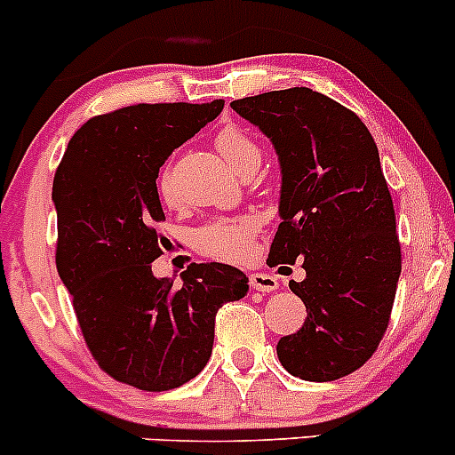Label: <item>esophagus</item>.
Listing matches in <instances>:
<instances>
[{"mask_svg": "<svg viewBox=\"0 0 455 455\" xmlns=\"http://www.w3.org/2000/svg\"><path fill=\"white\" fill-rule=\"evenodd\" d=\"M249 283H251V287L256 291H267V294L278 290V280H275V275L265 274V271H253V274L249 275Z\"/></svg>", "mask_w": 455, "mask_h": 455, "instance_id": "obj_1", "label": "esophagus"}]
</instances>
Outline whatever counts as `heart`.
<instances>
[{"label": "heart", "mask_w": 455, "mask_h": 455, "mask_svg": "<svg viewBox=\"0 0 455 455\" xmlns=\"http://www.w3.org/2000/svg\"><path fill=\"white\" fill-rule=\"evenodd\" d=\"M215 148L222 159L235 170L237 175L247 172L249 168H258L260 164V146L249 137L247 132L231 125L224 127L215 137ZM159 195L164 199L172 197V184H170L168 168L161 170L159 175ZM258 233V220L253 215L242 218H218L206 222L204 227L195 228L193 247L199 253L215 260L240 262L251 251V242Z\"/></svg>", "instance_id": "heart-1"}]
</instances>
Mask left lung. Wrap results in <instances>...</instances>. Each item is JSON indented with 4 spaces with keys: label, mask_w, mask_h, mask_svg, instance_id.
Returning a JSON list of instances; mask_svg holds the SVG:
<instances>
[{
    "label": "left lung",
    "mask_w": 455,
    "mask_h": 455,
    "mask_svg": "<svg viewBox=\"0 0 455 455\" xmlns=\"http://www.w3.org/2000/svg\"><path fill=\"white\" fill-rule=\"evenodd\" d=\"M280 164V227L269 265L303 260L290 287L307 307L278 359L305 381L350 375L372 356L388 328L402 253L379 150L355 112L307 87L233 100Z\"/></svg>",
    "instance_id": "obj_1"
}]
</instances>
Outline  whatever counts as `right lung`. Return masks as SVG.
Here are the masks:
<instances>
[{"label": "right lung", "instance_id": "1", "mask_svg": "<svg viewBox=\"0 0 455 455\" xmlns=\"http://www.w3.org/2000/svg\"><path fill=\"white\" fill-rule=\"evenodd\" d=\"M222 109L224 100L141 103L93 116L55 170V267L93 359L134 388L197 377L213 352L215 312L249 291L247 275L222 262L190 265L180 287L150 265L165 220L159 168Z\"/></svg>", "mask_w": 455, "mask_h": 455}]
</instances>
